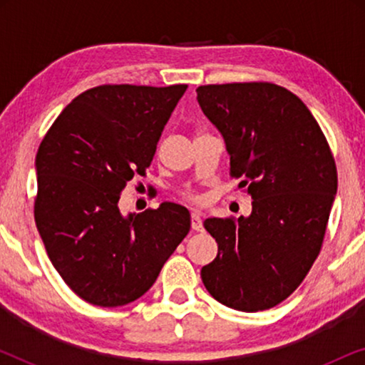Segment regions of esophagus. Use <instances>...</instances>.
<instances>
[{"label":"esophagus","mask_w":365,"mask_h":365,"mask_svg":"<svg viewBox=\"0 0 365 365\" xmlns=\"http://www.w3.org/2000/svg\"><path fill=\"white\" fill-rule=\"evenodd\" d=\"M191 227L194 231H202V221H201V212L194 211L191 214Z\"/></svg>","instance_id":"34e87169"}]
</instances>
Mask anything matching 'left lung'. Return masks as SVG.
<instances>
[{
    "label": "left lung",
    "mask_w": 365,
    "mask_h": 365,
    "mask_svg": "<svg viewBox=\"0 0 365 365\" xmlns=\"http://www.w3.org/2000/svg\"><path fill=\"white\" fill-rule=\"evenodd\" d=\"M197 103L226 143L231 176L247 186V217H207L217 256L201 269L207 292L242 312L287 299L321 251L337 192L336 163L306 104L271 83L207 84Z\"/></svg>",
    "instance_id": "left-lung-1"
}]
</instances>
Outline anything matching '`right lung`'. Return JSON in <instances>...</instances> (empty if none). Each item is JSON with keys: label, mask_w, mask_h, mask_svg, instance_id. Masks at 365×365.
Masks as SVG:
<instances>
[{"label": "right lung", "mask_w": 365, "mask_h": 365, "mask_svg": "<svg viewBox=\"0 0 365 365\" xmlns=\"http://www.w3.org/2000/svg\"><path fill=\"white\" fill-rule=\"evenodd\" d=\"M186 84H104L74 98L38 149L34 221L53 266L89 304L118 307L146 294L191 229L181 204L119 211L151 164Z\"/></svg>", "instance_id": "obj_1"}]
</instances>
